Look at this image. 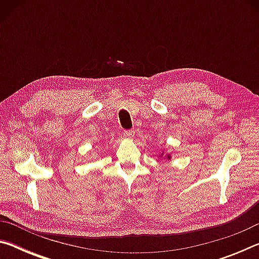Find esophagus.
Returning a JSON list of instances; mask_svg holds the SVG:
<instances>
[{
	"label": "esophagus",
	"mask_w": 259,
	"mask_h": 259,
	"mask_svg": "<svg viewBox=\"0 0 259 259\" xmlns=\"http://www.w3.org/2000/svg\"><path fill=\"white\" fill-rule=\"evenodd\" d=\"M123 136L126 139H133L135 136V130H125L123 133Z\"/></svg>",
	"instance_id": "obj_1"
}]
</instances>
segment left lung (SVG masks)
Returning <instances> with one entry per match:
<instances>
[{
	"instance_id": "obj_1",
	"label": "left lung",
	"mask_w": 259,
	"mask_h": 259,
	"mask_svg": "<svg viewBox=\"0 0 259 259\" xmlns=\"http://www.w3.org/2000/svg\"><path fill=\"white\" fill-rule=\"evenodd\" d=\"M157 156H159V159H166V160H171V155L170 154H168V153H166L164 150L162 151L160 154H157Z\"/></svg>"
}]
</instances>
